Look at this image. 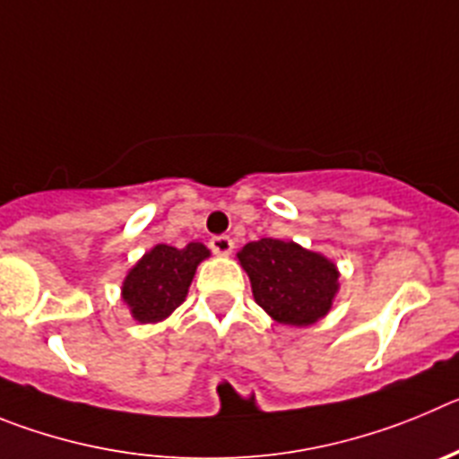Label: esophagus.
Segmentation results:
<instances>
[{"instance_id": "esophagus-1", "label": "esophagus", "mask_w": 459, "mask_h": 459, "mask_svg": "<svg viewBox=\"0 0 459 459\" xmlns=\"http://www.w3.org/2000/svg\"><path fill=\"white\" fill-rule=\"evenodd\" d=\"M210 249L217 255H229L233 251V239L229 235H217V238L210 239Z\"/></svg>"}]
</instances>
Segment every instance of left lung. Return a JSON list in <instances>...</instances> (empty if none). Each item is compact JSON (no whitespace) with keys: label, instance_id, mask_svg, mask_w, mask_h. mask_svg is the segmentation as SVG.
<instances>
[{"label":"left lung","instance_id":"1","mask_svg":"<svg viewBox=\"0 0 459 459\" xmlns=\"http://www.w3.org/2000/svg\"><path fill=\"white\" fill-rule=\"evenodd\" d=\"M254 299L279 325L308 327L329 313L338 292V270L322 254L297 242L263 238L238 251Z\"/></svg>","mask_w":459,"mask_h":459}]
</instances>
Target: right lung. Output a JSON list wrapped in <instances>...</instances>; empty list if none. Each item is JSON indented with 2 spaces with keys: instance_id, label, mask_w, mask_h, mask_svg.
Listing matches in <instances>:
<instances>
[{
  "instance_id": "obj_1",
  "label": "right lung",
  "mask_w": 459,
  "mask_h": 459,
  "mask_svg": "<svg viewBox=\"0 0 459 459\" xmlns=\"http://www.w3.org/2000/svg\"><path fill=\"white\" fill-rule=\"evenodd\" d=\"M208 255L210 249L201 242H189L183 249L158 245L143 254L121 288L132 317L146 325L171 316L185 301L196 267Z\"/></svg>"
}]
</instances>
